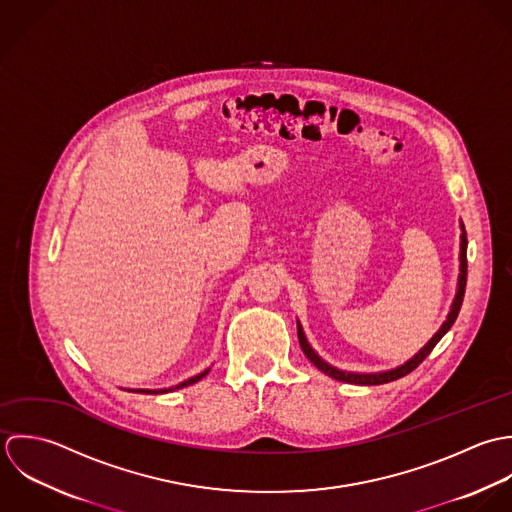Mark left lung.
Segmentation results:
<instances>
[{"label":"left lung","instance_id":"1","mask_svg":"<svg viewBox=\"0 0 512 512\" xmlns=\"http://www.w3.org/2000/svg\"><path fill=\"white\" fill-rule=\"evenodd\" d=\"M461 229H463V225H461ZM465 285H467V233H465V229H463V233H461V275H459V289H457V295H455L451 312H449L447 320L443 322V326L439 328V332L421 348L419 354H415L404 366H400V368H396V370H390V372H382V374H354V372L336 370V368L328 366L324 360H320V358L314 354V350L308 346L305 332H303V328H301V324H299V342H301V348H303V352H305V356H307L308 360H310L318 370H322L324 374H328L330 378H334V380H338V382L358 384V386H380V384H388V382L400 380V378L408 376L409 372H413V370L431 354V350L435 348V344H437V342L445 336V332L453 326V322L457 320V314H459V310H461V305H463Z\"/></svg>","mask_w":512,"mask_h":512}]
</instances>
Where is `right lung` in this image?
<instances>
[{"label":"right lung","instance_id":"right-lung-1","mask_svg":"<svg viewBox=\"0 0 512 512\" xmlns=\"http://www.w3.org/2000/svg\"><path fill=\"white\" fill-rule=\"evenodd\" d=\"M207 372H209V370H205V372H202L200 376H194V378H190V380H186V382L178 384V386H176V390H180V388H186V386H192V384H196L198 380H202V378H204ZM142 392H144V394H166L168 390H140V394H142ZM170 392H172V388H170Z\"/></svg>","mask_w":512,"mask_h":512}]
</instances>
